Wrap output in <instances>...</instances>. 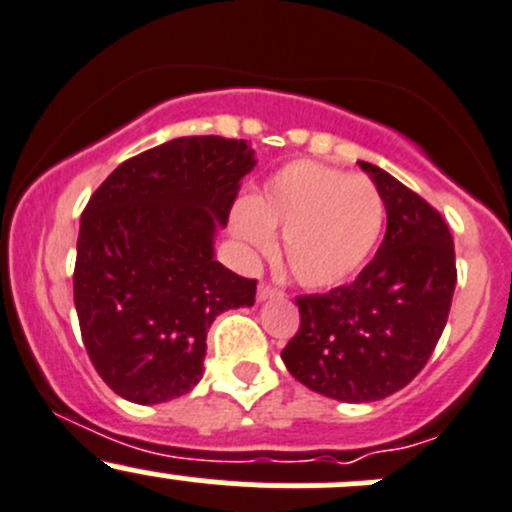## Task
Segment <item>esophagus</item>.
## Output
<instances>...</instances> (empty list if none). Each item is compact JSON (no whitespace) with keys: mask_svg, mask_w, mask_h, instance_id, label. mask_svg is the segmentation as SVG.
Masks as SVG:
<instances>
[{"mask_svg":"<svg viewBox=\"0 0 512 512\" xmlns=\"http://www.w3.org/2000/svg\"><path fill=\"white\" fill-rule=\"evenodd\" d=\"M275 297H285V292L272 285H267V282H262L260 287H257V299L260 302H267V299H275Z\"/></svg>","mask_w":512,"mask_h":512,"instance_id":"esophagus-1","label":"esophagus"}]
</instances>
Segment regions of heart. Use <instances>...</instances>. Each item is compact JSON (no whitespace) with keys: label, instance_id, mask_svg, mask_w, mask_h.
<instances>
[{"label":"heart","instance_id":"1","mask_svg":"<svg viewBox=\"0 0 512 512\" xmlns=\"http://www.w3.org/2000/svg\"><path fill=\"white\" fill-rule=\"evenodd\" d=\"M384 220V198L371 178L292 160L235 210L232 232L260 255L272 250V232H282L294 280L324 289L352 280L366 265Z\"/></svg>","mask_w":512,"mask_h":512}]
</instances>
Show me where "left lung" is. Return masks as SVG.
<instances>
[{"label":"left lung","mask_w":512,"mask_h":512,"mask_svg":"<svg viewBox=\"0 0 512 512\" xmlns=\"http://www.w3.org/2000/svg\"><path fill=\"white\" fill-rule=\"evenodd\" d=\"M386 205V235L354 282L297 297L287 371L317 394L369 404L426 366L451 312L456 252L446 220L404 183L359 160Z\"/></svg>","instance_id":"obj_1"}]
</instances>
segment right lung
Segmentation results:
<instances>
[{
  "mask_svg": "<svg viewBox=\"0 0 512 512\" xmlns=\"http://www.w3.org/2000/svg\"><path fill=\"white\" fill-rule=\"evenodd\" d=\"M255 163L245 141L185 136L128 158L91 195L74 304L91 364L123 399L188 394L215 317L255 304L257 280L220 265L213 247Z\"/></svg>",
  "mask_w": 512,
  "mask_h": 512,
  "instance_id": "1",
  "label": "right lung"
}]
</instances>
